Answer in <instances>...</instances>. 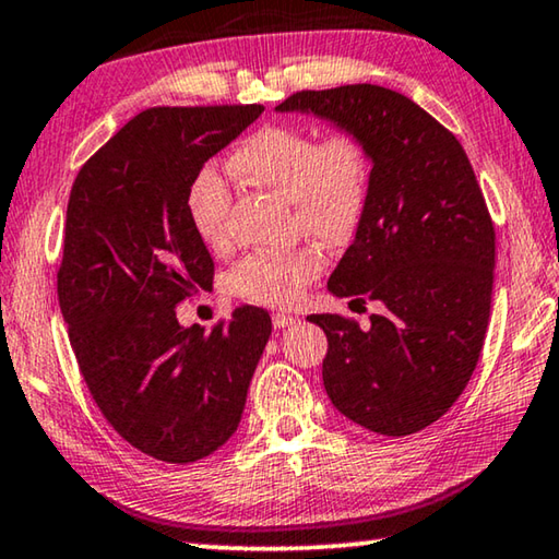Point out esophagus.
<instances>
[{
  "mask_svg": "<svg viewBox=\"0 0 559 559\" xmlns=\"http://www.w3.org/2000/svg\"><path fill=\"white\" fill-rule=\"evenodd\" d=\"M296 323H298L296 316H286V313H276V316H273V328H278V330L288 328V325H296Z\"/></svg>",
  "mask_w": 559,
  "mask_h": 559,
  "instance_id": "1",
  "label": "esophagus"
}]
</instances>
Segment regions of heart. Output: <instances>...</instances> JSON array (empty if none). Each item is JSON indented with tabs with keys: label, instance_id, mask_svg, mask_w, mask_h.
Returning <instances> with one entry per match:
<instances>
[{
	"label": "heart",
	"instance_id": "obj_1",
	"mask_svg": "<svg viewBox=\"0 0 559 559\" xmlns=\"http://www.w3.org/2000/svg\"><path fill=\"white\" fill-rule=\"evenodd\" d=\"M243 185L288 197L296 226L328 246H347L365 222L372 192V155L355 132H333L320 140L296 126L253 130L229 157ZM231 192L219 169L206 165L187 187V216L200 239L219 249L229 231ZM323 271L316 246L290 251H259L231 271L236 296L263 306H290Z\"/></svg>",
	"mask_w": 559,
	"mask_h": 559
}]
</instances>
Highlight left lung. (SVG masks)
Segmentation results:
<instances>
[{
    "mask_svg": "<svg viewBox=\"0 0 559 559\" xmlns=\"http://www.w3.org/2000/svg\"><path fill=\"white\" fill-rule=\"evenodd\" d=\"M276 110L316 112L372 155L370 206L328 290L382 313L367 328L308 318L328 335L330 402L384 437L427 429L466 390L490 318L496 229L468 157L427 110L372 83L298 91Z\"/></svg>",
    "mask_w": 559,
    "mask_h": 559,
    "instance_id": "obj_1",
    "label": "left lung"
}]
</instances>
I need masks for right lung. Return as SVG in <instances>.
<instances>
[{"label":"right lung","instance_id":"right-lung-1","mask_svg":"<svg viewBox=\"0 0 559 559\" xmlns=\"http://www.w3.org/2000/svg\"><path fill=\"white\" fill-rule=\"evenodd\" d=\"M263 106H157L128 120L71 187L56 290L93 402L130 447L192 463L229 441L271 335L263 308L212 333L175 308L214 281L187 187Z\"/></svg>","mask_w":559,"mask_h":559}]
</instances>
